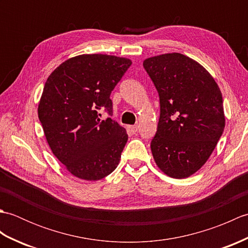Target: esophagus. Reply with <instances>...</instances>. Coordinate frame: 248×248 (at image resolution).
<instances>
[{
    "mask_svg": "<svg viewBox=\"0 0 248 248\" xmlns=\"http://www.w3.org/2000/svg\"><path fill=\"white\" fill-rule=\"evenodd\" d=\"M128 129L130 131V133L135 134L136 132H138V130H139V125H130V127H128Z\"/></svg>",
    "mask_w": 248,
    "mask_h": 248,
    "instance_id": "obj_1",
    "label": "esophagus"
}]
</instances>
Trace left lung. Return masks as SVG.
<instances>
[{"instance_id": "obj_1", "label": "left lung", "mask_w": 248, "mask_h": 248, "mask_svg": "<svg viewBox=\"0 0 248 248\" xmlns=\"http://www.w3.org/2000/svg\"><path fill=\"white\" fill-rule=\"evenodd\" d=\"M143 66L160 98L152 155L167 176L189 177L207 162L223 134L222 93L202 65L183 54L150 57Z\"/></svg>"}]
</instances>
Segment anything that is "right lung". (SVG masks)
I'll use <instances>...</instances> for the list:
<instances>
[{
	"mask_svg": "<svg viewBox=\"0 0 248 248\" xmlns=\"http://www.w3.org/2000/svg\"><path fill=\"white\" fill-rule=\"evenodd\" d=\"M132 62L105 54H83L51 73L38 105V117L53 155L73 176L89 181L117 167L128 134L110 117L109 96Z\"/></svg>",
	"mask_w": 248,
	"mask_h": 248,
	"instance_id": "1",
	"label": "right lung"
}]
</instances>
